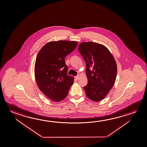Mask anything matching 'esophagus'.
<instances>
[{
    "label": "esophagus",
    "instance_id": "esophagus-1",
    "mask_svg": "<svg viewBox=\"0 0 147 147\" xmlns=\"http://www.w3.org/2000/svg\"><path fill=\"white\" fill-rule=\"evenodd\" d=\"M75 79H76V80H79V79H80V75H77L76 76H75Z\"/></svg>",
    "mask_w": 147,
    "mask_h": 147
}]
</instances>
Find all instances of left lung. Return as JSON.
Segmentation results:
<instances>
[{"label":"left lung","instance_id":"left-lung-1","mask_svg":"<svg viewBox=\"0 0 147 147\" xmlns=\"http://www.w3.org/2000/svg\"><path fill=\"white\" fill-rule=\"evenodd\" d=\"M78 51L86 63L88 82L84 87L86 94L93 101H100L108 95L115 82V60L106 47L96 42H82Z\"/></svg>","mask_w":147,"mask_h":147}]
</instances>
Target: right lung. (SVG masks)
I'll use <instances>...</instances> for the list:
<instances>
[{"label":"right lung","instance_id":"add662e5","mask_svg":"<svg viewBox=\"0 0 147 147\" xmlns=\"http://www.w3.org/2000/svg\"><path fill=\"white\" fill-rule=\"evenodd\" d=\"M77 45L76 41H51L37 54L35 65L36 82L40 91L52 101L65 98L74 82V77L67 74L65 59Z\"/></svg>","mask_w":147,"mask_h":147}]
</instances>
